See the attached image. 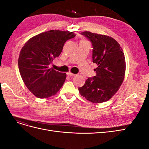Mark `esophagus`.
I'll list each match as a JSON object with an SVG mask.
<instances>
[{"instance_id": "34e87169", "label": "esophagus", "mask_w": 149, "mask_h": 149, "mask_svg": "<svg viewBox=\"0 0 149 149\" xmlns=\"http://www.w3.org/2000/svg\"><path fill=\"white\" fill-rule=\"evenodd\" d=\"M67 75H68V76H74V75H75V74L72 73L71 72L69 71V72H68V73H67Z\"/></svg>"}]
</instances>
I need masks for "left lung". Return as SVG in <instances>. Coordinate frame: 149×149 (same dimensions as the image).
I'll list each match as a JSON object with an SVG mask.
<instances>
[{"label":"left lung","mask_w":149,"mask_h":149,"mask_svg":"<svg viewBox=\"0 0 149 149\" xmlns=\"http://www.w3.org/2000/svg\"><path fill=\"white\" fill-rule=\"evenodd\" d=\"M93 45V62L96 76L88 78L78 88L81 95L93 103L109 100L119 89L125 72V60L119 43L109 36L83 31Z\"/></svg>","instance_id":"8db88e82"}]
</instances>
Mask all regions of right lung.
<instances>
[{
	"instance_id": "obj_1",
	"label": "right lung",
	"mask_w": 149,
	"mask_h": 149,
	"mask_svg": "<svg viewBox=\"0 0 149 149\" xmlns=\"http://www.w3.org/2000/svg\"><path fill=\"white\" fill-rule=\"evenodd\" d=\"M75 36L73 31L48 30L30 38L21 49L18 62L21 77L36 97H49L62 87L66 73L49 68V65L59 56L67 40Z\"/></svg>"
}]
</instances>
